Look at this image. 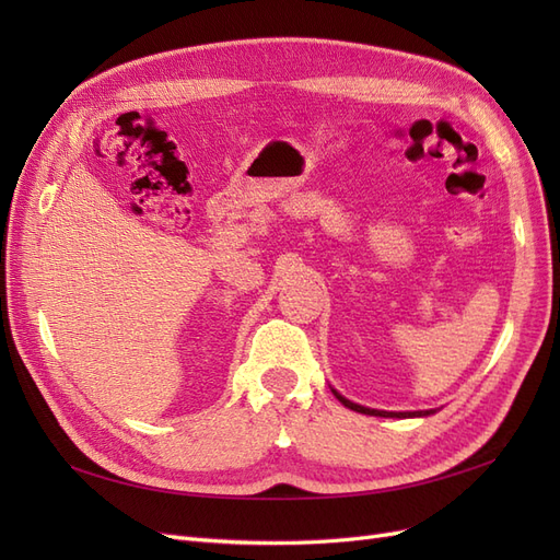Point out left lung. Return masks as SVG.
<instances>
[{
    "label": "left lung",
    "mask_w": 560,
    "mask_h": 560,
    "mask_svg": "<svg viewBox=\"0 0 560 560\" xmlns=\"http://www.w3.org/2000/svg\"><path fill=\"white\" fill-rule=\"evenodd\" d=\"M331 393L336 395V399H338V401H341L343 406H348V409L358 411V413H366V416H381V418H420V416H430V413H434V411H404V413H397V411H378V409H366V406H360V404H354V401L346 399L343 395H338L336 389H331Z\"/></svg>",
    "instance_id": "1"
}]
</instances>
